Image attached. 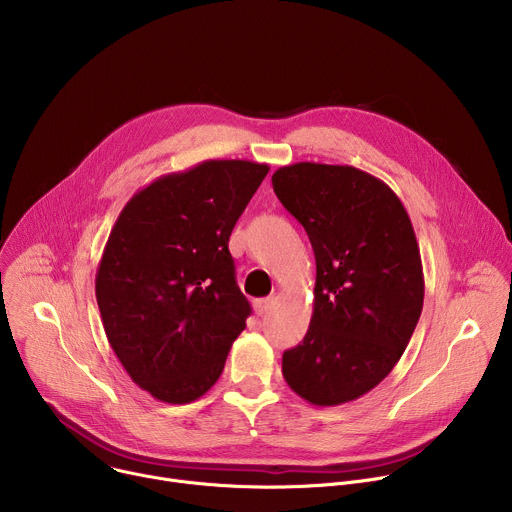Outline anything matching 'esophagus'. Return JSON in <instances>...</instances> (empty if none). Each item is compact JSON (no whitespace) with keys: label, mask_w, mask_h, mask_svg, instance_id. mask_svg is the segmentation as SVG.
<instances>
[{"label":"esophagus","mask_w":512,"mask_h":512,"mask_svg":"<svg viewBox=\"0 0 512 512\" xmlns=\"http://www.w3.org/2000/svg\"><path fill=\"white\" fill-rule=\"evenodd\" d=\"M271 298H263V300H255L253 302V310H255V314L257 316H263V314H267V310L271 308Z\"/></svg>","instance_id":"34e87169"}]
</instances>
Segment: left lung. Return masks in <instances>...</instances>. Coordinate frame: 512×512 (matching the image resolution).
<instances>
[{"instance_id": "obj_1", "label": "left lung", "mask_w": 512, "mask_h": 512, "mask_svg": "<svg viewBox=\"0 0 512 512\" xmlns=\"http://www.w3.org/2000/svg\"><path fill=\"white\" fill-rule=\"evenodd\" d=\"M273 190L316 257L314 314L281 373L318 407L354 401L399 362L423 308V267L409 214L379 178L352 166L279 168Z\"/></svg>"}]
</instances>
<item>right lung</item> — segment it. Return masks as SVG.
Returning <instances> with one entry per match:
<instances>
[{
  "instance_id": "1",
  "label": "right lung",
  "mask_w": 512,
  "mask_h": 512,
  "mask_svg": "<svg viewBox=\"0 0 512 512\" xmlns=\"http://www.w3.org/2000/svg\"><path fill=\"white\" fill-rule=\"evenodd\" d=\"M267 164L208 160L145 186L107 239L95 294L103 328L139 389L164 403L202 397L221 377L251 306L229 237Z\"/></svg>"
}]
</instances>
